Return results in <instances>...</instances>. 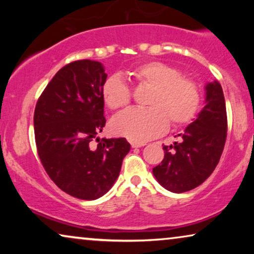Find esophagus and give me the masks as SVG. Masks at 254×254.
Returning <instances> with one entry per match:
<instances>
[{"label": "esophagus", "instance_id": "1", "mask_svg": "<svg viewBox=\"0 0 254 254\" xmlns=\"http://www.w3.org/2000/svg\"><path fill=\"white\" fill-rule=\"evenodd\" d=\"M130 145H131V148H141V147H143V145H145V143H140V142H131Z\"/></svg>", "mask_w": 254, "mask_h": 254}]
</instances>
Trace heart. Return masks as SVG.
<instances>
[{"mask_svg": "<svg viewBox=\"0 0 254 254\" xmlns=\"http://www.w3.org/2000/svg\"><path fill=\"white\" fill-rule=\"evenodd\" d=\"M127 75L143 89H149L145 110H129L112 123L114 133L131 141L145 142L172 127H183L195 118L201 103L200 88L178 68L161 61H148L130 68ZM102 99L112 111L126 109L131 92L118 76H110L102 85Z\"/></svg>", "mask_w": 254, "mask_h": 254, "instance_id": "heart-1", "label": "heart"}]
</instances>
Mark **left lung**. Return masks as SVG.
Instances as JSON below:
<instances>
[{"instance_id":"left-lung-1","label":"left lung","mask_w":254,"mask_h":254,"mask_svg":"<svg viewBox=\"0 0 254 254\" xmlns=\"http://www.w3.org/2000/svg\"><path fill=\"white\" fill-rule=\"evenodd\" d=\"M206 106L199 117L179 134L180 142L164 145V158L152 169L157 182L173 193L200 186L220 162L227 140L228 119L222 86L206 85Z\"/></svg>"}]
</instances>
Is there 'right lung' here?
I'll use <instances>...</instances> for the list:
<instances>
[{
    "instance_id": "right-lung-1",
    "label": "right lung",
    "mask_w": 254,
    "mask_h": 254,
    "mask_svg": "<svg viewBox=\"0 0 254 254\" xmlns=\"http://www.w3.org/2000/svg\"><path fill=\"white\" fill-rule=\"evenodd\" d=\"M106 77L100 62L72 61L55 74L34 110L45 171L59 189L82 200L98 199L113 186L130 149L125 137H97L106 124L100 93Z\"/></svg>"
}]
</instances>
